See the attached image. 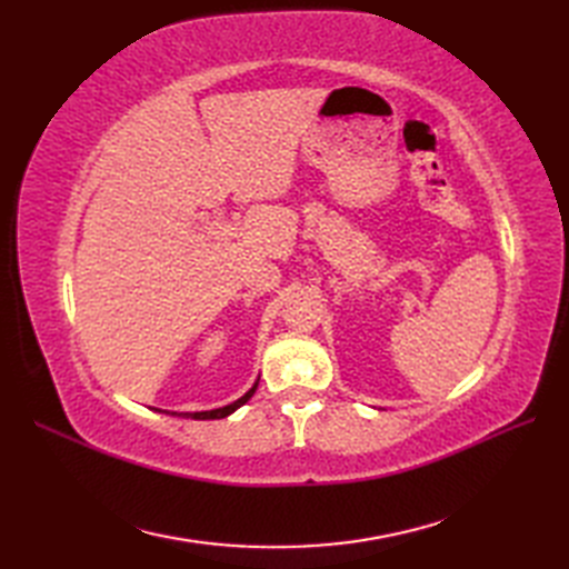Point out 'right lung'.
Listing matches in <instances>:
<instances>
[{
	"label": "right lung",
	"instance_id": "right-lung-1",
	"mask_svg": "<svg viewBox=\"0 0 569 569\" xmlns=\"http://www.w3.org/2000/svg\"><path fill=\"white\" fill-rule=\"evenodd\" d=\"M256 387H258V380L253 382V387L244 393V396H239L237 401H232V403H228V406H222V408H213V410H197V412H170V410H159V408H153V410H159V412H166V416H178V418H189V420H220V418H228V416H232V412L237 410V408H242L251 396H253V391H256Z\"/></svg>",
	"mask_w": 569,
	"mask_h": 569
}]
</instances>
